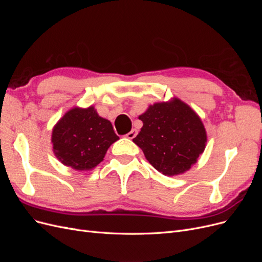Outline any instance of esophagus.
Wrapping results in <instances>:
<instances>
[{
    "label": "esophagus",
    "mask_w": 262,
    "mask_h": 262,
    "mask_svg": "<svg viewBox=\"0 0 262 262\" xmlns=\"http://www.w3.org/2000/svg\"><path fill=\"white\" fill-rule=\"evenodd\" d=\"M137 134H138V131L136 129H132L128 134H126L125 137L128 138V139H130V140H132V139H134V138L137 137Z\"/></svg>",
    "instance_id": "1"
}]
</instances>
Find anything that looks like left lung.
<instances>
[{
	"mask_svg": "<svg viewBox=\"0 0 262 262\" xmlns=\"http://www.w3.org/2000/svg\"><path fill=\"white\" fill-rule=\"evenodd\" d=\"M139 119L143 126L133 142L163 175L185 172L203 153L207 142L204 125L181 100L154 104Z\"/></svg>",
	"mask_w": 262,
	"mask_h": 262,
	"instance_id": "1",
	"label": "left lung"
}]
</instances>
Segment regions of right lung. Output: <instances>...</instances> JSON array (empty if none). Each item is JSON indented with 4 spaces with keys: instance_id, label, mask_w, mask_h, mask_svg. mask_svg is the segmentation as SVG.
<instances>
[{
    "instance_id": "1",
    "label": "right lung",
    "mask_w": 262,
    "mask_h": 262,
    "mask_svg": "<svg viewBox=\"0 0 262 262\" xmlns=\"http://www.w3.org/2000/svg\"><path fill=\"white\" fill-rule=\"evenodd\" d=\"M118 139L112 122L99 117L94 107L71 109L52 131L55 156L76 170L96 167Z\"/></svg>"
}]
</instances>
